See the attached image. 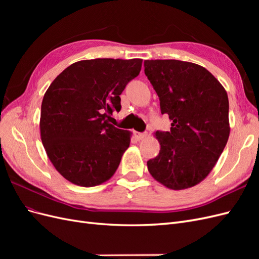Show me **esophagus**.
<instances>
[{"mask_svg": "<svg viewBox=\"0 0 259 259\" xmlns=\"http://www.w3.org/2000/svg\"><path fill=\"white\" fill-rule=\"evenodd\" d=\"M134 136L137 140H142L147 136V133H139V132H135L134 133Z\"/></svg>", "mask_w": 259, "mask_h": 259, "instance_id": "1", "label": "esophagus"}]
</instances>
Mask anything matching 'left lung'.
<instances>
[{"label":"left lung","instance_id":"left-lung-1","mask_svg":"<svg viewBox=\"0 0 259 259\" xmlns=\"http://www.w3.org/2000/svg\"><path fill=\"white\" fill-rule=\"evenodd\" d=\"M145 74L168 114L169 132H155L160 152L147 162L151 176L168 189L200 184L213 169L230 134L227 92L208 70L174 59L145 61Z\"/></svg>","mask_w":259,"mask_h":259}]
</instances>
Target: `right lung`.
<instances>
[{
  "label": "right lung",
  "mask_w": 259,
  "mask_h": 259,
  "mask_svg": "<svg viewBox=\"0 0 259 259\" xmlns=\"http://www.w3.org/2000/svg\"><path fill=\"white\" fill-rule=\"evenodd\" d=\"M143 59L97 58L66 68L45 92L40 117L44 149L70 183L94 187L110 179L130 147L132 133L110 123L120 95Z\"/></svg>",
  "instance_id": "1"
}]
</instances>
